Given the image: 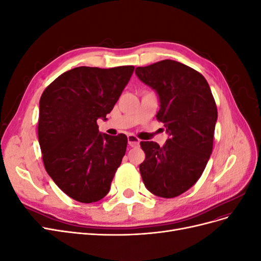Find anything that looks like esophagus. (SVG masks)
Listing matches in <instances>:
<instances>
[{
	"label": "esophagus",
	"mask_w": 261,
	"mask_h": 261,
	"mask_svg": "<svg viewBox=\"0 0 261 261\" xmlns=\"http://www.w3.org/2000/svg\"><path fill=\"white\" fill-rule=\"evenodd\" d=\"M127 140H128V145L130 147H137L139 145V139L134 135H128Z\"/></svg>",
	"instance_id": "obj_1"
}]
</instances>
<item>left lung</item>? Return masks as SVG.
Instances as JSON below:
<instances>
[{"label": "left lung", "mask_w": 261, "mask_h": 261, "mask_svg": "<svg viewBox=\"0 0 261 261\" xmlns=\"http://www.w3.org/2000/svg\"><path fill=\"white\" fill-rule=\"evenodd\" d=\"M135 73L159 97L155 116L169 134L162 147L141 141L146 159L140 174L150 193L173 198L188 191L206 168L218 118L216 102L206 78L179 62L163 60Z\"/></svg>", "instance_id": "obj_1"}]
</instances>
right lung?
<instances>
[{
  "label": "right lung",
  "mask_w": 261,
  "mask_h": 261,
  "mask_svg": "<svg viewBox=\"0 0 261 261\" xmlns=\"http://www.w3.org/2000/svg\"><path fill=\"white\" fill-rule=\"evenodd\" d=\"M134 68L75 67L60 75L40 98L38 138L44 168L77 201L103 198L121 165L127 137L100 133L97 120H107Z\"/></svg>",
  "instance_id": "add662e5"
}]
</instances>
